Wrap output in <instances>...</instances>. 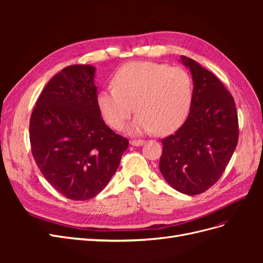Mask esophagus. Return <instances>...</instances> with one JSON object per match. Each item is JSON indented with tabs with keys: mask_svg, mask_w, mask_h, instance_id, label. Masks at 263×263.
Listing matches in <instances>:
<instances>
[{
	"mask_svg": "<svg viewBox=\"0 0 263 263\" xmlns=\"http://www.w3.org/2000/svg\"><path fill=\"white\" fill-rule=\"evenodd\" d=\"M144 142H145V140H142V139H132L130 140V145H133V146H141V145H144Z\"/></svg>",
	"mask_w": 263,
	"mask_h": 263,
	"instance_id": "34e87169",
	"label": "esophagus"
}]
</instances>
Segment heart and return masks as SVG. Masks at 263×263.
Instances as JSON below:
<instances>
[{
	"label": "heart",
	"instance_id": "heart-1",
	"mask_svg": "<svg viewBox=\"0 0 263 263\" xmlns=\"http://www.w3.org/2000/svg\"><path fill=\"white\" fill-rule=\"evenodd\" d=\"M113 87L99 92L97 103L104 121L122 129L135 112L129 130L168 135L185 122L194 97L193 79L185 69L151 61L128 62L116 70Z\"/></svg>",
	"mask_w": 263,
	"mask_h": 263
}]
</instances>
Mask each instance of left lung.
Returning <instances> with one entry per match:
<instances>
[{
    "label": "left lung",
    "instance_id": "obj_1",
    "mask_svg": "<svg viewBox=\"0 0 263 263\" xmlns=\"http://www.w3.org/2000/svg\"><path fill=\"white\" fill-rule=\"evenodd\" d=\"M194 83L190 114L180 128L161 140L163 178L181 193L196 195L224 173L236 149L239 126L233 95L211 71L181 55Z\"/></svg>",
    "mask_w": 263,
    "mask_h": 263
}]
</instances>
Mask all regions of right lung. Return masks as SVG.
Instances as JSON below:
<instances>
[{
	"instance_id": "add662e5",
	"label": "right lung",
	"mask_w": 263,
	"mask_h": 263,
	"mask_svg": "<svg viewBox=\"0 0 263 263\" xmlns=\"http://www.w3.org/2000/svg\"><path fill=\"white\" fill-rule=\"evenodd\" d=\"M95 68L72 65L47 83L29 122L31 154L44 178L69 200L98 195L117 170L128 139L103 121Z\"/></svg>"
}]
</instances>
